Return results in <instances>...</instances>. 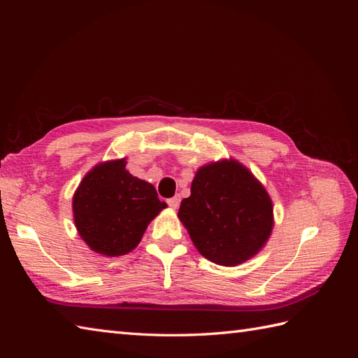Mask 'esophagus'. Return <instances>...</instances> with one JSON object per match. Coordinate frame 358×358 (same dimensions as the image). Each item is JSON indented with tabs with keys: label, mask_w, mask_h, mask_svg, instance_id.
<instances>
[{
	"label": "esophagus",
	"mask_w": 358,
	"mask_h": 358,
	"mask_svg": "<svg viewBox=\"0 0 358 358\" xmlns=\"http://www.w3.org/2000/svg\"><path fill=\"white\" fill-rule=\"evenodd\" d=\"M169 206L171 209H178L179 208V203H180V197L179 196H175L173 199H169Z\"/></svg>",
	"instance_id": "1"
}]
</instances>
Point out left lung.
<instances>
[{"label": "left lung", "instance_id": "1", "mask_svg": "<svg viewBox=\"0 0 358 358\" xmlns=\"http://www.w3.org/2000/svg\"><path fill=\"white\" fill-rule=\"evenodd\" d=\"M178 218L194 246L220 266H239L255 257L272 234L273 203L252 171L234 158L201 166Z\"/></svg>", "mask_w": 358, "mask_h": 358}]
</instances>
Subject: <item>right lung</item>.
Instances as JSON below:
<instances>
[{"label":"right lung","instance_id":"obj_1","mask_svg":"<svg viewBox=\"0 0 358 358\" xmlns=\"http://www.w3.org/2000/svg\"><path fill=\"white\" fill-rule=\"evenodd\" d=\"M127 158L99 162L73 196V218L82 241L94 252L121 257L142 241L155 216L167 208L152 183L133 176Z\"/></svg>","mask_w":358,"mask_h":358}]
</instances>
